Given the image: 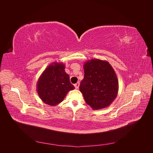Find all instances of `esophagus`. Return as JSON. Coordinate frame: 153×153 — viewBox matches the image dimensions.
I'll list each match as a JSON object with an SVG mask.
<instances>
[{"label": "esophagus", "mask_w": 153, "mask_h": 153, "mask_svg": "<svg viewBox=\"0 0 153 153\" xmlns=\"http://www.w3.org/2000/svg\"><path fill=\"white\" fill-rule=\"evenodd\" d=\"M79 85H80V82H77L76 84H75V85H74V86H75V89H78V87H79Z\"/></svg>", "instance_id": "34e87169"}]
</instances>
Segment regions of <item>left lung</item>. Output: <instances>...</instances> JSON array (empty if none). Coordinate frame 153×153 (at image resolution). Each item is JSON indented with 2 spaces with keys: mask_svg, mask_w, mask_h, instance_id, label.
Returning a JSON list of instances; mask_svg holds the SVG:
<instances>
[{
  "mask_svg": "<svg viewBox=\"0 0 153 153\" xmlns=\"http://www.w3.org/2000/svg\"><path fill=\"white\" fill-rule=\"evenodd\" d=\"M84 78L80 91L87 105L93 110L108 107L116 98L118 79L113 68L106 61L92 59L84 64Z\"/></svg>",
  "mask_w": 153,
  "mask_h": 153,
  "instance_id": "8db88e82",
  "label": "left lung"
}]
</instances>
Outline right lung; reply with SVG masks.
<instances>
[{
	"mask_svg": "<svg viewBox=\"0 0 153 153\" xmlns=\"http://www.w3.org/2000/svg\"><path fill=\"white\" fill-rule=\"evenodd\" d=\"M65 64L53 62L46 68L37 82V92L46 104L55 106L61 103L69 91L75 87L65 72Z\"/></svg>",
	"mask_w": 153,
	"mask_h": 153,
	"instance_id": "add662e5",
	"label": "right lung"
}]
</instances>
